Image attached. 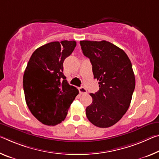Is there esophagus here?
<instances>
[{
	"label": "esophagus",
	"mask_w": 159,
	"mask_h": 159,
	"mask_svg": "<svg viewBox=\"0 0 159 159\" xmlns=\"http://www.w3.org/2000/svg\"><path fill=\"white\" fill-rule=\"evenodd\" d=\"M79 90L80 94H86L87 93V90L84 87H80L79 88Z\"/></svg>",
	"instance_id": "34e87169"
}]
</instances>
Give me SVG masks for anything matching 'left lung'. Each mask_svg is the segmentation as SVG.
Here are the masks:
<instances>
[{
    "mask_svg": "<svg viewBox=\"0 0 159 159\" xmlns=\"http://www.w3.org/2000/svg\"><path fill=\"white\" fill-rule=\"evenodd\" d=\"M83 53L93 66L100 89L90 93L91 105L86 107L87 118L93 125L106 128L116 124L130 105L135 89L132 63L127 54L109 42H80Z\"/></svg>",
    "mask_w": 159,
    "mask_h": 159,
    "instance_id": "obj_1",
    "label": "left lung"
}]
</instances>
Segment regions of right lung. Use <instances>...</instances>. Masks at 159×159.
<instances>
[{
    "label": "right lung",
    "mask_w": 159,
    "mask_h": 159,
    "mask_svg": "<svg viewBox=\"0 0 159 159\" xmlns=\"http://www.w3.org/2000/svg\"><path fill=\"white\" fill-rule=\"evenodd\" d=\"M75 46V41L49 42L37 48L27 63L23 75L25 101L42 124L54 126L64 121L79 94L63 74V63Z\"/></svg>",
    "instance_id": "1"
}]
</instances>
